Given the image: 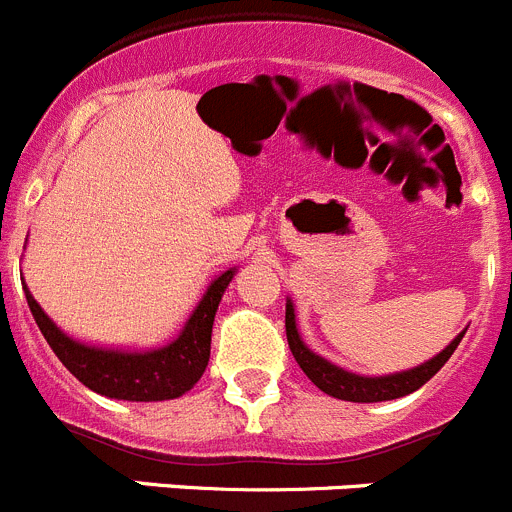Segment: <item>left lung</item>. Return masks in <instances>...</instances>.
<instances>
[{
  "instance_id": "1",
  "label": "left lung",
  "mask_w": 512,
  "mask_h": 512,
  "mask_svg": "<svg viewBox=\"0 0 512 512\" xmlns=\"http://www.w3.org/2000/svg\"><path fill=\"white\" fill-rule=\"evenodd\" d=\"M462 337H464V330L449 342L447 348H444L437 358L426 360V363L416 365V368L403 370V373L368 378V375L348 373V370L337 368V365H332L330 360L312 353L297 332L292 299L287 302V340H289V350H292L294 360H297L299 368L307 373V378L314 383V386L320 388V391H325L327 396L340 398V401H353V403L393 401V398L409 396V393L419 391V388L424 386L429 378H434V375L442 370V365L452 358V353L457 350Z\"/></svg>"
}]
</instances>
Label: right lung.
<instances>
[{
	"mask_svg": "<svg viewBox=\"0 0 512 512\" xmlns=\"http://www.w3.org/2000/svg\"><path fill=\"white\" fill-rule=\"evenodd\" d=\"M236 269H228L218 276L203 294L190 320L185 322L180 335L164 348L147 353H129V350L93 348L65 335L25 284V297L37 327L45 335L53 353L70 373L101 396L119 398V401H167L190 391L208 368L210 335H213L215 312L223 292L231 284Z\"/></svg>",
	"mask_w": 512,
	"mask_h": 512,
	"instance_id": "right-lung-1",
	"label": "right lung"
}]
</instances>
